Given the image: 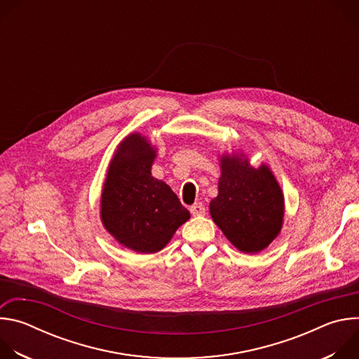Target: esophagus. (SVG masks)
I'll return each mask as SVG.
<instances>
[{"instance_id":"esophagus-1","label":"esophagus","mask_w":359,"mask_h":359,"mask_svg":"<svg viewBox=\"0 0 359 359\" xmlns=\"http://www.w3.org/2000/svg\"><path fill=\"white\" fill-rule=\"evenodd\" d=\"M190 213L193 216H203V215H206V209H204L203 203H194L193 206H190Z\"/></svg>"}]
</instances>
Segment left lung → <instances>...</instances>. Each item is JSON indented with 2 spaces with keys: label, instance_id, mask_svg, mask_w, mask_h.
Instances as JSON below:
<instances>
[{
  "label": "left lung",
  "instance_id": "1",
  "mask_svg": "<svg viewBox=\"0 0 359 359\" xmlns=\"http://www.w3.org/2000/svg\"><path fill=\"white\" fill-rule=\"evenodd\" d=\"M219 193L210 201V216L226 238L241 252L267 248L284 223V193L270 166L252 168L245 153H223Z\"/></svg>",
  "mask_w": 359,
  "mask_h": 359
}]
</instances>
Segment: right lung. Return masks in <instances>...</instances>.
<instances>
[{"label":"right lung","mask_w":359,"mask_h":359,"mask_svg":"<svg viewBox=\"0 0 359 359\" xmlns=\"http://www.w3.org/2000/svg\"><path fill=\"white\" fill-rule=\"evenodd\" d=\"M158 149L133 132L116 147L100 194V222L125 248L153 254L190 219L175 191L151 176Z\"/></svg>","instance_id":"right-lung-1"}]
</instances>
